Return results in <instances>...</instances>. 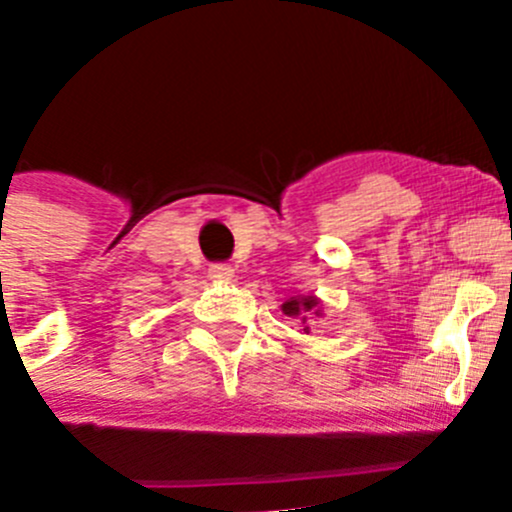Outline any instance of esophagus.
<instances>
[{
	"label": "esophagus",
	"instance_id": "obj_1",
	"mask_svg": "<svg viewBox=\"0 0 512 512\" xmlns=\"http://www.w3.org/2000/svg\"><path fill=\"white\" fill-rule=\"evenodd\" d=\"M235 277V270L230 265H212L210 267V280L215 282H230Z\"/></svg>",
	"mask_w": 512,
	"mask_h": 512
}]
</instances>
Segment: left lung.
Listing matches in <instances>:
<instances>
[{"instance_id":"8db88e82","label":"left lung","mask_w":512,"mask_h":512,"mask_svg":"<svg viewBox=\"0 0 512 512\" xmlns=\"http://www.w3.org/2000/svg\"><path fill=\"white\" fill-rule=\"evenodd\" d=\"M282 312H285L287 317H295V320H300L302 330H305V332H310V327H307V320H310V315L322 317L320 300H317V297H312V295L290 297V300L282 302Z\"/></svg>"}]
</instances>
